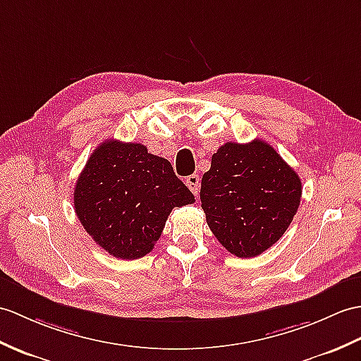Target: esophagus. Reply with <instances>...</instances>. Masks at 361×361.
I'll use <instances>...</instances> for the list:
<instances>
[{
    "label": "esophagus",
    "mask_w": 361,
    "mask_h": 361,
    "mask_svg": "<svg viewBox=\"0 0 361 361\" xmlns=\"http://www.w3.org/2000/svg\"><path fill=\"white\" fill-rule=\"evenodd\" d=\"M186 186L192 190V194L198 195V192H200V178H198L197 173L189 175V177L186 178Z\"/></svg>",
    "instance_id": "34e87169"
}]
</instances>
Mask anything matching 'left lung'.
Masks as SVG:
<instances>
[{
	"instance_id": "left-lung-1",
	"label": "left lung",
	"mask_w": 361,
	"mask_h": 361,
	"mask_svg": "<svg viewBox=\"0 0 361 361\" xmlns=\"http://www.w3.org/2000/svg\"><path fill=\"white\" fill-rule=\"evenodd\" d=\"M209 229L231 254L250 258L281 238L301 200L297 172L262 140L226 142L201 178Z\"/></svg>"
}]
</instances>
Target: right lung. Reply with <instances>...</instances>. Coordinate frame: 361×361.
Wrapping results in <instances>:
<instances>
[{"instance_id": "add662e5", "label": "right lung", "mask_w": 361, "mask_h": 361, "mask_svg": "<svg viewBox=\"0 0 361 361\" xmlns=\"http://www.w3.org/2000/svg\"><path fill=\"white\" fill-rule=\"evenodd\" d=\"M195 197L172 164L140 142H102L80 173L73 207L86 232L106 252L121 259L149 254L173 207Z\"/></svg>"}]
</instances>
